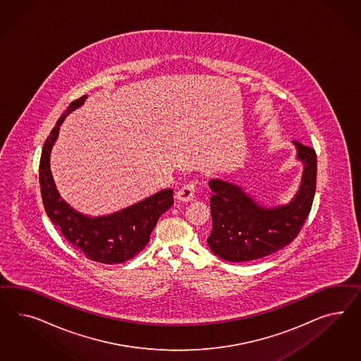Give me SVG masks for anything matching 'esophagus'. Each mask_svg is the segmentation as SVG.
Wrapping results in <instances>:
<instances>
[{
    "mask_svg": "<svg viewBox=\"0 0 361 361\" xmlns=\"http://www.w3.org/2000/svg\"><path fill=\"white\" fill-rule=\"evenodd\" d=\"M195 192H197L195 183H188L181 186V189L177 192L176 197L180 202H189L195 198Z\"/></svg>",
    "mask_w": 361,
    "mask_h": 361,
    "instance_id": "esophagus-1",
    "label": "esophagus"
}]
</instances>
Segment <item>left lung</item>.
<instances>
[{
	"mask_svg": "<svg viewBox=\"0 0 361 361\" xmlns=\"http://www.w3.org/2000/svg\"><path fill=\"white\" fill-rule=\"evenodd\" d=\"M303 163L300 190L288 205L264 207L245 195L240 186L213 178L210 198L213 230L210 250L227 262L262 259L286 247L300 234L312 210L317 184V154L312 147L293 142Z\"/></svg>",
	"mask_w": 361,
	"mask_h": 361,
	"instance_id": "8db88e82",
	"label": "left lung"
}]
</instances>
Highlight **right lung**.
I'll list each match as a JSON object with an SVG mask.
<instances>
[{
  "label": "right lung",
  "instance_id": "obj_1",
  "mask_svg": "<svg viewBox=\"0 0 361 361\" xmlns=\"http://www.w3.org/2000/svg\"><path fill=\"white\" fill-rule=\"evenodd\" d=\"M85 99L87 96H82L69 104L44 142L39 163L42 200L52 224L80 254L97 263H123L139 254L149 242L157 219L173 205V190H160L114 214L94 218L78 213L60 198L49 171V154L64 118Z\"/></svg>",
  "mask_w": 361,
  "mask_h": 361
}]
</instances>
